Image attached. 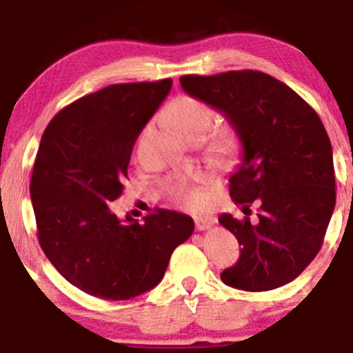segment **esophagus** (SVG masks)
<instances>
[{"label": "esophagus", "mask_w": 353, "mask_h": 353, "mask_svg": "<svg viewBox=\"0 0 353 353\" xmlns=\"http://www.w3.org/2000/svg\"><path fill=\"white\" fill-rule=\"evenodd\" d=\"M216 224V219L210 216H204V217H196V229L197 230H208L210 225Z\"/></svg>", "instance_id": "34e87169"}]
</instances>
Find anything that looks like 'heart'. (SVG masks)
<instances>
[{
  "label": "heart",
  "instance_id": "b5f03b06",
  "mask_svg": "<svg viewBox=\"0 0 353 353\" xmlns=\"http://www.w3.org/2000/svg\"><path fill=\"white\" fill-rule=\"evenodd\" d=\"M165 117L172 128L188 141H201L214 123V109L192 96L182 94L174 98L165 108ZM241 149V139L232 128H221L210 136V152L221 161H229ZM165 189L174 199L189 209H197L208 202V192L201 177H189L184 174L169 177Z\"/></svg>",
  "mask_w": 353,
  "mask_h": 353
}]
</instances>
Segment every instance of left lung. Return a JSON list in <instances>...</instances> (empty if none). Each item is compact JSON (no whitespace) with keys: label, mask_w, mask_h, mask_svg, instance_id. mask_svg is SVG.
<instances>
[{"label":"left lung","mask_w":353,"mask_h":353,"mask_svg":"<svg viewBox=\"0 0 353 353\" xmlns=\"http://www.w3.org/2000/svg\"><path fill=\"white\" fill-rule=\"evenodd\" d=\"M181 86L229 119L242 163L229 177L244 219L219 222L241 245L222 282L264 292L292 282L319 254L335 208L332 144L317 112L294 89L261 71L181 76ZM259 221L250 222V203Z\"/></svg>","instance_id":"obj_1"}]
</instances>
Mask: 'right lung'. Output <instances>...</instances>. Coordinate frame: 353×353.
<instances>
[{
	"label": "right lung",
	"mask_w": 353,
	"mask_h": 353,
	"mask_svg": "<svg viewBox=\"0 0 353 353\" xmlns=\"http://www.w3.org/2000/svg\"><path fill=\"white\" fill-rule=\"evenodd\" d=\"M172 79L125 83L83 96L51 119L36 154L30 192L38 241L56 270L89 295L128 301L163 281L192 217L159 209L144 222L109 209L137 136Z\"/></svg>",
	"instance_id": "1"
}]
</instances>
